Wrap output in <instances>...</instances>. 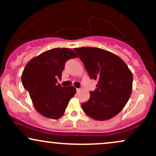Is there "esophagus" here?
<instances>
[{"label":"esophagus","mask_w":156,"mask_h":156,"mask_svg":"<svg viewBox=\"0 0 156 156\" xmlns=\"http://www.w3.org/2000/svg\"><path fill=\"white\" fill-rule=\"evenodd\" d=\"M80 88H77V89H76V92H77V93L80 92Z\"/></svg>","instance_id":"34e87169"}]
</instances>
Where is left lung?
Here are the masks:
<instances>
[{
  "label": "left lung",
  "mask_w": 156,
  "mask_h": 156,
  "mask_svg": "<svg viewBox=\"0 0 156 156\" xmlns=\"http://www.w3.org/2000/svg\"><path fill=\"white\" fill-rule=\"evenodd\" d=\"M74 51L83 63L91 79L98 81L90 98L81 104L83 111L95 120L115 117L128 103L132 92L133 75L119 56L98 48L82 47Z\"/></svg>",
  "instance_id": "1"
}]
</instances>
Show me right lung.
<instances>
[{"instance_id": "1", "label": "right lung", "mask_w": 156, "mask_h": 156, "mask_svg": "<svg viewBox=\"0 0 156 156\" xmlns=\"http://www.w3.org/2000/svg\"><path fill=\"white\" fill-rule=\"evenodd\" d=\"M78 55L69 48H53L28 62L21 79L29 92L36 110L44 117L56 119L63 116L68 103L76 93L74 87L57 84L66 62Z\"/></svg>"}]
</instances>
